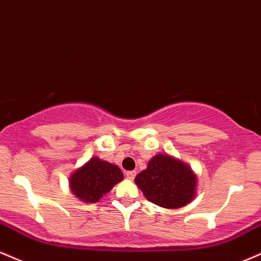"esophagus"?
I'll return each instance as SVG.
<instances>
[{"label": "esophagus", "instance_id": "1", "mask_svg": "<svg viewBox=\"0 0 261 261\" xmlns=\"http://www.w3.org/2000/svg\"><path fill=\"white\" fill-rule=\"evenodd\" d=\"M136 174H137L136 171H128V172H125V178L133 180L134 177H136Z\"/></svg>", "mask_w": 261, "mask_h": 261}]
</instances>
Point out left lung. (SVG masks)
<instances>
[{
    "mask_svg": "<svg viewBox=\"0 0 261 261\" xmlns=\"http://www.w3.org/2000/svg\"><path fill=\"white\" fill-rule=\"evenodd\" d=\"M134 182L151 203L165 209H179L195 198L198 177L179 159L156 154L145 170L137 174Z\"/></svg>",
    "mask_w": 261,
    "mask_h": 261,
    "instance_id": "left-lung-1",
    "label": "left lung"
}]
</instances>
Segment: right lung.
Masks as SVG:
<instances>
[{
  "mask_svg": "<svg viewBox=\"0 0 261 261\" xmlns=\"http://www.w3.org/2000/svg\"><path fill=\"white\" fill-rule=\"evenodd\" d=\"M123 178L118 166L93 156L70 174L69 189L78 200L94 204Z\"/></svg>",
  "mask_w": 261,
  "mask_h": 261,
  "instance_id": "add662e5",
  "label": "right lung"
}]
</instances>
